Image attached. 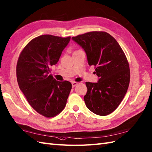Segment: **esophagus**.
<instances>
[{"label":"esophagus","instance_id":"34e87169","mask_svg":"<svg viewBox=\"0 0 152 152\" xmlns=\"http://www.w3.org/2000/svg\"><path fill=\"white\" fill-rule=\"evenodd\" d=\"M77 84H78V83H77V82H72V87H75L76 86H77Z\"/></svg>","mask_w":152,"mask_h":152}]
</instances>
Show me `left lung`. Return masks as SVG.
<instances>
[{"instance_id": "obj_1", "label": "left lung", "mask_w": 152, "mask_h": 152, "mask_svg": "<svg viewBox=\"0 0 152 152\" xmlns=\"http://www.w3.org/2000/svg\"><path fill=\"white\" fill-rule=\"evenodd\" d=\"M72 39L86 51L88 63L94 66L100 78L97 83H86L87 107L100 116L111 114L121 104L129 84V65L124 51L105 31H89Z\"/></svg>"}]
</instances>
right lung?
Returning <instances> with one entry per match:
<instances>
[{
	"label": "right lung",
	"instance_id": "right-lung-1",
	"mask_svg": "<svg viewBox=\"0 0 152 152\" xmlns=\"http://www.w3.org/2000/svg\"><path fill=\"white\" fill-rule=\"evenodd\" d=\"M70 37L43 35L31 39L21 51L17 61V79L28 103L39 114L51 118L65 108L72 84L58 82L50 66L59 61Z\"/></svg>",
	"mask_w": 152,
	"mask_h": 152
}]
</instances>
